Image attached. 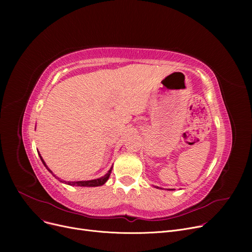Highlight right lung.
<instances>
[{
  "label": "right lung",
  "instance_id": "add662e5",
  "mask_svg": "<svg viewBox=\"0 0 252 252\" xmlns=\"http://www.w3.org/2000/svg\"><path fill=\"white\" fill-rule=\"evenodd\" d=\"M39 155V154H38ZM39 157H41V160L42 162L44 163V165L47 167V169L50 171V173L53 175L52 171L48 168V166L46 165L45 161L43 160L42 156L39 155ZM112 169V168H111ZM111 169L108 171V174H106L104 177L100 178V179H97V180H91V181H78V182H66V184L70 185V186H77V187H97V186H102L103 184H105L106 182H107V180L109 179V176L111 174ZM54 176V175H53ZM55 177V176H54ZM62 182V181H61ZM65 182V181H64Z\"/></svg>",
  "mask_w": 252,
  "mask_h": 252
}]
</instances>
